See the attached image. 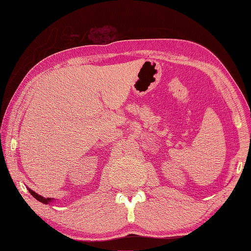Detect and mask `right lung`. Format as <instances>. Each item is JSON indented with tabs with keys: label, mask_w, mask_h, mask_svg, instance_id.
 Instances as JSON below:
<instances>
[{
	"label": "right lung",
	"mask_w": 251,
	"mask_h": 251,
	"mask_svg": "<svg viewBox=\"0 0 251 251\" xmlns=\"http://www.w3.org/2000/svg\"><path fill=\"white\" fill-rule=\"evenodd\" d=\"M29 192L32 194V196L33 197H34L36 200H37V201H40V202H42V203H44V204H48L49 202H51V199H50V198H43V197H41V196H38V194L37 193H35L34 191H32L31 190V189H29Z\"/></svg>",
	"instance_id": "1"
}]
</instances>
